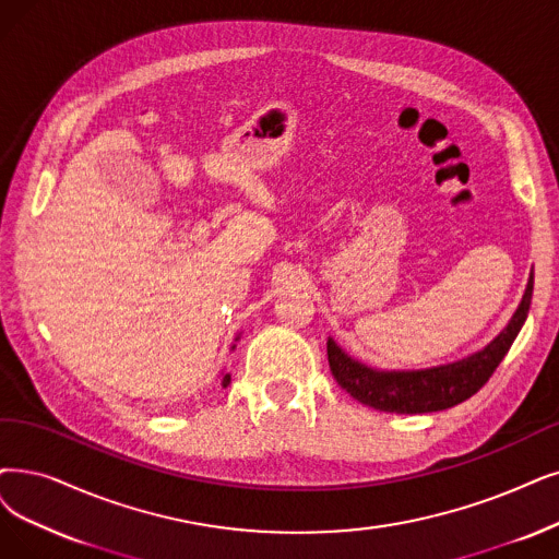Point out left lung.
Listing matches in <instances>:
<instances>
[{"mask_svg":"<svg viewBox=\"0 0 559 559\" xmlns=\"http://www.w3.org/2000/svg\"><path fill=\"white\" fill-rule=\"evenodd\" d=\"M532 286L534 275L530 273L519 309L513 311L511 321L493 342L450 365L413 371L371 369L353 360L350 355L334 344V340H328V362L334 381L360 404L383 413L419 415L448 411L479 392L488 378L493 376L527 319Z\"/></svg>","mask_w":559,"mask_h":559,"instance_id":"1","label":"left lung"}]
</instances>
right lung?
<instances>
[{"label": "right lung", "instance_id": "obj_1", "mask_svg": "<svg viewBox=\"0 0 559 559\" xmlns=\"http://www.w3.org/2000/svg\"><path fill=\"white\" fill-rule=\"evenodd\" d=\"M231 383V376L229 373H225V376H222V388H227Z\"/></svg>", "mask_w": 559, "mask_h": 559}]
</instances>
